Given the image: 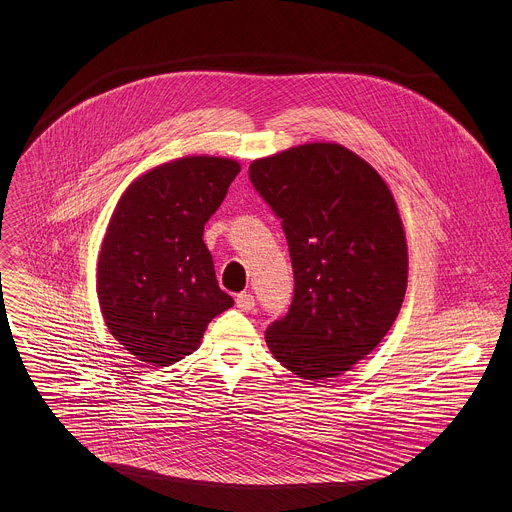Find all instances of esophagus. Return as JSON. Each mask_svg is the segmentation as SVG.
<instances>
[{"label": "esophagus", "instance_id": "34e87169", "mask_svg": "<svg viewBox=\"0 0 512 512\" xmlns=\"http://www.w3.org/2000/svg\"><path fill=\"white\" fill-rule=\"evenodd\" d=\"M254 305H256V299H254L252 293L242 292L236 295V307H238V309L250 311V309H254Z\"/></svg>", "mask_w": 512, "mask_h": 512}]
</instances>
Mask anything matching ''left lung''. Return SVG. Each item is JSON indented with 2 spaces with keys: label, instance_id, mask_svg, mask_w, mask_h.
Listing matches in <instances>:
<instances>
[{
  "label": "left lung",
  "instance_id": "obj_1",
  "mask_svg": "<svg viewBox=\"0 0 512 512\" xmlns=\"http://www.w3.org/2000/svg\"><path fill=\"white\" fill-rule=\"evenodd\" d=\"M248 177L282 220L295 282L266 343L305 380L339 376L382 341L404 301L408 250L394 197L365 159L337 144L258 159Z\"/></svg>",
  "mask_w": 512,
  "mask_h": 512
}]
</instances>
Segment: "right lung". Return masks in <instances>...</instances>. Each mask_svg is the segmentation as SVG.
Listing matches in <instances>:
<instances>
[{
	"label": "right lung",
	"mask_w": 512,
	"mask_h": 512,
	"mask_svg": "<svg viewBox=\"0 0 512 512\" xmlns=\"http://www.w3.org/2000/svg\"><path fill=\"white\" fill-rule=\"evenodd\" d=\"M240 165L183 157L136 179L120 199L98 256L96 292L110 333L144 363L191 355L234 299L222 292L203 230Z\"/></svg>",
	"instance_id": "right-lung-1"
}]
</instances>
